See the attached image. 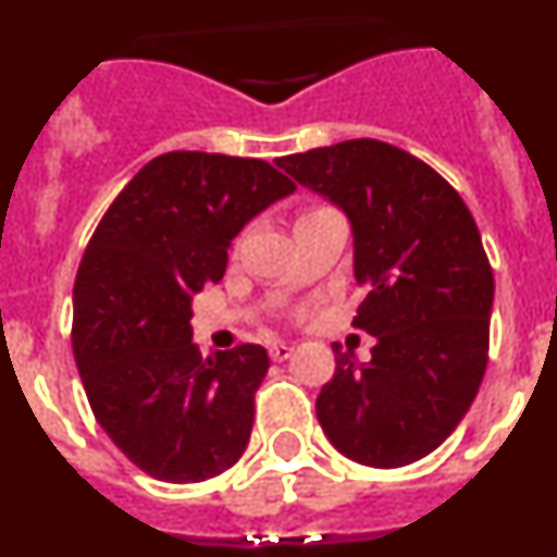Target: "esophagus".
Listing matches in <instances>:
<instances>
[{"label":"esophagus","instance_id":"obj_1","mask_svg":"<svg viewBox=\"0 0 557 557\" xmlns=\"http://www.w3.org/2000/svg\"><path fill=\"white\" fill-rule=\"evenodd\" d=\"M293 351L295 348L289 346V343H275V346H270V359H273V362H284V359L293 357Z\"/></svg>","mask_w":557,"mask_h":557}]
</instances>
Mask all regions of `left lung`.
I'll return each mask as SVG.
<instances>
[{
  "label": "left lung",
  "mask_w": 557,
  "mask_h": 557,
  "mask_svg": "<svg viewBox=\"0 0 557 557\" xmlns=\"http://www.w3.org/2000/svg\"><path fill=\"white\" fill-rule=\"evenodd\" d=\"M275 164L351 220L366 287L354 326L376 337L366 366L334 343L318 421L362 466H410L455 432L488 366L494 270L474 218L444 175L387 141H339Z\"/></svg>",
  "instance_id": "left-lung-1"
}]
</instances>
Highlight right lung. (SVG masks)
<instances>
[{
    "mask_svg": "<svg viewBox=\"0 0 557 557\" xmlns=\"http://www.w3.org/2000/svg\"><path fill=\"white\" fill-rule=\"evenodd\" d=\"M293 189L262 159L164 152L88 239L75 278L77 371L108 437L156 480H209L248 446L268 351L243 343L203 357L191 298L223 278L245 223Z\"/></svg>",
    "mask_w": 557,
    "mask_h": 557,
    "instance_id": "1",
    "label": "right lung"
}]
</instances>
